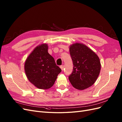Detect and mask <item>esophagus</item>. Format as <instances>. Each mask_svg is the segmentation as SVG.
Wrapping results in <instances>:
<instances>
[{
  "label": "esophagus",
  "instance_id": "34e87169",
  "mask_svg": "<svg viewBox=\"0 0 122 122\" xmlns=\"http://www.w3.org/2000/svg\"><path fill=\"white\" fill-rule=\"evenodd\" d=\"M60 68L61 69V70L62 71V70H64V66L63 65H61V66H60Z\"/></svg>",
  "mask_w": 122,
  "mask_h": 122
}]
</instances>
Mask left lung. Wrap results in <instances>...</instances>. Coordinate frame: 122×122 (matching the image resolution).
Masks as SVG:
<instances>
[{
  "mask_svg": "<svg viewBox=\"0 0 122 122\" xmlns=\"http://www.w3.org/2000/svg\"><path fill=\"white\" fill-rule=\"evenodd\" d=\"M69 50L74 66L69 79L76 89H86L98 78L101 67L100 59L93 50L82 43L73 44Z\"/></svg>",
  "mask_w": 122,
  "mask_h": 122,
  "instance_id": "1",
  "label": "left lung"
}]
</instances>
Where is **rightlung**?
<instances>
[{
	"label": "right lung",
	"instance_id": "right-lung-1",
	"mask_svg": "<svg viewBox=\"0 0 122 122\" xmlns=\"http://www.w3.org/2000/svg\"><path fill=\"white\" fill-rule=\"evenodd\" d=\"M48 45L43 43L36 46L28 55L24 64L27 79L39 89L52 87L61 71L54 59L48 52Z\"/></svg>",
	"mask_w": 122,
	"mask_h": 122
}]
</instances>
